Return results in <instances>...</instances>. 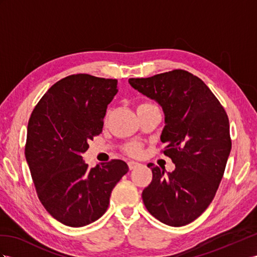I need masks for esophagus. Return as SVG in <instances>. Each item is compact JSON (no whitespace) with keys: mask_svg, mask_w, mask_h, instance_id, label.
Returning a JSON list of instances; mask_svg holds the SVG:
<instances>
[{"mask_svg":"<svg viewBox=\"0 0 257 257\" xmlns=\"http://www.w3.org/2000/svg\"><path fill=\"white\" fill-rule=\"evenodd\" d=\"M139 165H140L139 163L134 162V161L128 162V167H129V169H130V170H131V169H134V168H136V167H138V166H139Z\"/></svg>","mask_w":257,"mask_h":257,"instance_id":"1","label":"esophagus"}]
</instances>
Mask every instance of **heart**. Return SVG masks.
Instances as JSON below:
<instances>
[{"label": "heart", "mask_w": 257, "mask_h": 257, "mask_svg": "<svg viewBox=\"0 0 257 257\" xmlns=\"http://www.w3.org/2000/svg\"><path fill=\"white\" fill-rule=\"evenodd\" d=\"M146 104H150V103H142L140 104L139 106H141V105H146ZM138 106V107H139ZM127 152L130 154V155H134V156H137L139 155L141 153V146L140 144H131V146H129L127 148Z\"/></svg>", "instance_id": "obj_1"}]
</instances>
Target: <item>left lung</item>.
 Returning <instances> with one entry per match:
<instances>
[{
  "instance_id": "left-lung-1",
  "label": "left lung",
  "mask_w": 257,
  "mask_h": 257,
  "mask_svg": "<svg viewBox=\"0 0 257 257\" xmlns=\"http://www.w3.org/2000/svg\"><path fill=\"white\" fill-rule=\"evenodd\" d=\"M140 93L159 103L165 114L163 153L176 168L153 164V178L142 200L150 214L168 226L188 225L213 201L231 150L225 108L199 77L182 69L149 78H130Z\"/></svg>"
}]
</instances>
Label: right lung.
Here are the masks:
<instances>
[{
	"label": "right lung",
	"mask_w": 257,
	"mask_h": 257,
	"mask_svg": "<svg viewBox=\"0 0 257 257\" xmlns=\"http://www.w3.org/2000/svg\"><path fill=\"white\" fill-rule=\"evenodd\" d=\"M116 79L88 74L61 79L32 110L25 147L39 200L69 227H83L106 212L116 183L128 173L121 160L89 168L82 160L89 140L100 135Z\"/></svg>",
	"instance_id": "add662e5"
}]
</instances>
